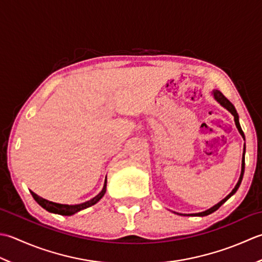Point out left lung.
<instances>
[{
  "mask_svg": "<svg viewBox=\"0 0 262 262\" xmlns=\"http://www.w3.org/2000/svg\"><path fill=\"white\" fill-rule=\"evenodd\" d=\"M211 95H212V97H213V99H215L218 104H220L221 106H223L224 108H226L229 113H231L233 116H234V122H235V125H236V127H237V130H238V132H239V135L242 136V138H243V140L245 141V137H244V133H243V131H242V127H241V125H239V121H238V114H237V112H236V110H235V107H234V105L231 103V101H229L225 96H224L220 90H217V89H213L212 92H211ZM245 143H244V148H243V155H242V168H241V175H239V179H238V181H237V183H236V185H235V188H234L233 190H232V192L231 193H229L227 196H225V198H224L222 201H220L218 202L217 205H215V206H212L211 208H209V209H207V210H205V211H201V212H196V213H179V212H175V213H178V215H182V216H192V215H194V216H200V217H204V216H208V215H210L211 212H213V211H216L218 208H220L224 202H226L229 198H231V196L235 193V192L237 191V189H238V186H239V184H241V182H242V179H243V174H244V165H245Z\"/></svg>",
  "mask_w": 262,
  "mask_h": 262,
  "instance_id": "1",
  "label": "left lung"
}]
</instances>
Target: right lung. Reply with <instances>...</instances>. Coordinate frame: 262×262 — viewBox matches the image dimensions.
I'll list each match as a JSON object with an SVG mask.
<instances>
[{"instance_id":"1","label":"right lung","mask_w":262,"mask_h":262,"mask_svg":"<svg viewBox=\"0 0 262 262\" xmlns=\"http://www.w3.org/2000/svg\"><path fill=\"white\" fill-rule=\"evenodd\" d=\"M106 185H107V179H105L103 189H101V191L99 192L97 195L94 196L93 199H90L86 202H82V204H78V205L56 204V202L49 201V200H46L44 198H41V196L34 193L33 191H30V193H31V195L34 196V199L36 200L37 204L41 206L47 211L53 212V213H58V215H62V216H71V215H74V213L80 211V210H83V209H86V208H88L90 206H94L95 204H97V202L101 198H103L104 194L106 193Z\"/></svg>"}]
</instances>
